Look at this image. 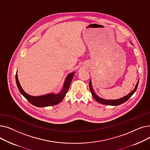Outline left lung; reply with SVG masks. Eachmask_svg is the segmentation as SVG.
<instances>
[{
    "mask_svg": "<svg viewBox=\"0 0 150 150\" xmlns=\"http://www.w3.org/2000/svg\"><path fill=\"white\" fill-rule=\"evenodd\" d=\"M138 84H139V81H137L134 89V90L130 92L129 93H128V95L125 96V97L119 98V99H117V100H106V99H103V98H101L100 97H99L98 96H97L96 94L94 92L92 87V84H91V81L90 80L89 81V88H90V90L91 92L92 95L93 96V97L94 98L96 101H97L98 103H100L101 104H103V105H111V106H117V105H121L123 103H125V101H127L132 95L134 94L137 88V86H138Z\"/></svg>",
    "mask_w": 150,
    "mask_h": 150,
    "instance_id": "obj_1",
    "label": "left lung"
}]
</instances>
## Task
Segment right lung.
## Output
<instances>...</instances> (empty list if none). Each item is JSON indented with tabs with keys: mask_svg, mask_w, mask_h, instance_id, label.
I'll return each mask as SVG.
<instances>
[{
	"mask_svg": "<svg viewBox=\"0 0 150 150\" xmlns=\"http://www.w3.org/2000/svg\"><path fill=\"white\" fill-rule=\"evenodd\" d=\"M74 74L75 72H72L69 74L67 76L65 81L64 83V85H63V88L60 92L57 94L51 93L41 96H31L28 95V93H27L24 91H23L21 87V86L20 85L17 73L16 74V81L18 88L21 93L30 102L31 104H32L33 105L39 108L45 107L56 105L59 103L63 100V98H64L66 96V93L68 91L69 86L73 79Z\"/></svg>",
	"mask_w": 150,
	"mask_h": 150,
	"instance_id": "add662e5",
	"label": "right lung"
}]
</instances>
